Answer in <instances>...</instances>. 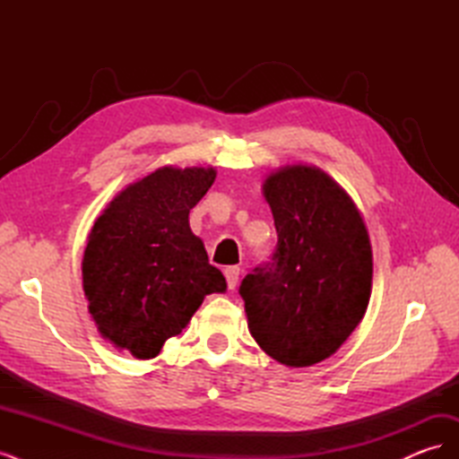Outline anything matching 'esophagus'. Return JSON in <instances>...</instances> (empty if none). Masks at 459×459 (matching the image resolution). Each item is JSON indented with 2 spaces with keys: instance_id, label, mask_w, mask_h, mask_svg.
Here are the masks:
<instances>
[{
  "instance_id": "obj_1",
  "label": "esophagus",
  "mask_w": 459,
  "mask_h": 459,
  "mask_svg": "<svg viewBox=\"0 0 459 459\" xmlns=\"http://www.w3.org/2000/svg\"><path fill=\"white\" fill-rule=\"evenodd\" d=\"M239 273H241V268L239 266H228L224 270V275H226V281H228V287L230 289H235L239 283Z\"/></svg>"
}]
</instances>
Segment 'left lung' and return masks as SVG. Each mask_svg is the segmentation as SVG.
<instances>
[{
	"label": "left lung",
	"mask_w": 459,
	"mask_h": 459,
	"mask_svg": "<svg viewBox=\"0 0 459 459\" xmlns=\"http://www.w3.org/2000/svg\"><path fill=\"white\" fill-rule=\"evenodd\" d=\"M262 189L277 245L272 262L241 281L248 329L280 364L314 366L335 354L366 314L369 235L349 193L316 166H283Z\"/></svg>",
	"instance_id": "1"
}]
</instances>
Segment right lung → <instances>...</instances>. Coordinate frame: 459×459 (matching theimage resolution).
<instances>
[{
	"label": "right lung",
	"instance_id": "add662e5",
	"mask_svg": "<svg viewBox=\"0 0 459 459\" xmlns=\"http://www.w3.org/2000/svg\"><path fill=\"white\" fill-rule=\"evenodd\" d=\"M214 178L212 166H162L122 189L95 220L82 280L97 329L118 351L155 358L206 295L226 290L189 228V211Z\"/></svg>",
	"mask_w": 459,
	"mask_h": 459
}]
</instances>
